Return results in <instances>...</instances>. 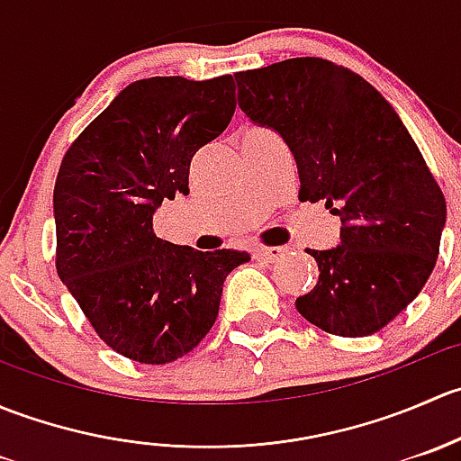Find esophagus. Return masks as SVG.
<instances>
[{
	"label": "esophagus",
	"mask_w": 461,
	"mask_h": 461,
	"mask_svg": "<svg viewBox=\"0 0 461 461\" xmlns=\"http://www.w3.org/2000/svg\"><path fill=\"white\" fill-rule=\"evenodd\" d=\"M287 248H258L257 249V258L265 260V263H276L285 257Z\"/></svg>",
	"instance_id": "1"
}]
</instances>
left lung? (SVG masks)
<instances>
[{
    "mask_svg": "<svg viewBox=\"0 0 461 461\" xmlns=\"http://www.w3.org/2000/svg\"><path fill=\"white\" fill-rule=\"evenodd\" d=\"M239 106L276 129L299 169V201H325L341 245L308 249L319 265L303 319L337 337H368L412 303L439 254L446 198L384 95L321 58L236 73Z\"/></svg>",
    "mask_w": 461,
    "mask_h": 461,
    "instance_id": "1",
    "label": "left lung"
}]
</instances>
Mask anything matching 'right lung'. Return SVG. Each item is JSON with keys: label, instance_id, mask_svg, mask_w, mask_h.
<instances>
[{"label": "right lung", "instance_id": "right-lung-1", "mask_svg": "<svg viewBox=\"0 0 461 461\" xmlns=\"http://www.w3.org/2000/svg\"><path fill=\"white\" fill-rule=\"evenodd\" d=\"M236 109L231 76L129 85L71 142L53 189L55 269L97 337L162 366L212 330L234 249L198 252L153 234L162 201L189 194V165Z\"/></svg>", "mask_w": 461, "mask_h": 461}]
</instances>
